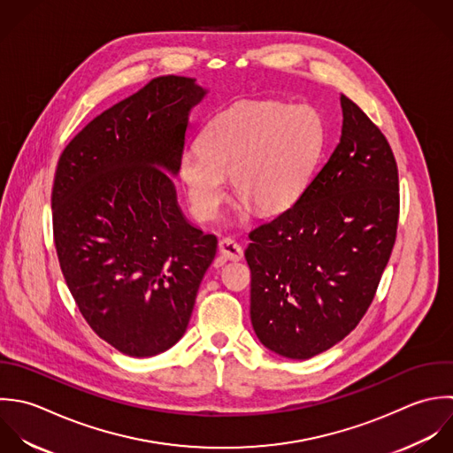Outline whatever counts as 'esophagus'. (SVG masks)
Here are the masks:
<instances>
[{
  "instance_id": "esophagus-1",
  "label": "esophagus",
  "mask_w": 453,
  "mask_h": 453,
  "mask_svg": "<svg viewBox=\"0 0 453 453\" xmlns=\"http://www.w3.org/2000/svg\"><path fill=\"white\" fill-rule=\"evenodd\" d=\"M219 252L229 261H240L243 257L242 247L233 238H222L219 242Z\"/></svg>"
}]
</instances>
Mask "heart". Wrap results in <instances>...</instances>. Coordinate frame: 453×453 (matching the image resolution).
I'll use <instances>...</instances> for the list:
<instances>
[{"mask_svg": "<svg viewBox=\"0 0 453 453\" xmlns=\"http://www.w3.org/2000/svg\"><path fill=\"white\" fill-rule=\"evenodd\" d=\"M321 114L307 105L243 100L217 112L201 146L185 148L178 173L192 213L213 219L233 192L243 206L273 215L293 206L312 180L323 151Z\"/></svg>", "mask_w": 453, "mask_h": 453, "instance_id": "b5f03b06", "label": "heart"}]
</instances>
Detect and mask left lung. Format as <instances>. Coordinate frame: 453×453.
Instances as JSON below:
<instances>
[{"label": "left lung", "mask_w": 453, "mask_h": 453, "mask_svg": "<svg viewBox=\"0 0 453 453\" xmlns=\"http://www.w3.org/2000/svg\"><path fill=\"white\" fill-rule=\"evenodd\" d=\"M342 135L300 199L250 231V319L261 344L312 358L371 307L399 222V173L383 132L341 95Z\"/></svg>", "instance_id": "8db88e82"}]
</instances>
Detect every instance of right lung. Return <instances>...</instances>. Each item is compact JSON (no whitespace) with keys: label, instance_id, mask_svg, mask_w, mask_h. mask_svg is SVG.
<instances>
[{"label":"right lung","instance_id":"obj_1","mask_svg":"<svg viewBox=\"0 0 453 453\" xmlns=\"http://www.w3.org/2000/svg\"><path fill=\"white\" fill-rule=\"evenodd\" d=\"M192 77L151 79L91 119L63 150L52 233L66 286L91 330L119 353L155 357L185 334L217 236L181 213L178 174Z\"/></svg>","mask_w":453,"mask_h":453}]
</instances>
